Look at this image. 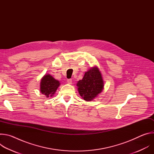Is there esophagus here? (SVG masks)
<instances>
[{"instance_id":"1","label":"esophagus","mask_w":154,"mask_h":154,"mask_svg":"<svg viewBox=\"0 0 154 154\" xmlns=\"http://www.w3.org/2000/svg\"><path fill=\"white\" fill-rule=\"evenodd\" d=\"M67 82H68L69 84H72V79H68V80H67Z\"/></svg>"}]
</instances>
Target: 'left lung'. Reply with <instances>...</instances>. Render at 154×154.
Here are the masks:
<instances>
[{
  "mask_svg": "<svg viewBox=\"0 0 154 154\" xmlns=\"http://www.w3.org/2000/svg\"><path fill=\"white\" fill-rule=\"evenodd\" d=\"M77 86L80 96L86 101H91L100 94L104 86L101 72L97 67H93L85 73Z\"/></svg>",
  "mask_w": 154,
  "mask_h": 154,
  "instance_id": "left-lung-1",
  "label": "left lung"
}]
</instances>
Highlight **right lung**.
Segmentation results:
<instances>
[{
  "mask_svg": "<svg viewBox=\"0 0 154 154\" xmlns=\"http://www.w3.org/2000/svg\"><path fill=\"white\" fill-rule=\"evenodd\" d=\"M60 83L50 74L44 75L40 82V91L46 97H52L56 92Z\"/></svg>",
  "mask_w": 154,
  "mask_h": 154,
  "instance_id": "1",
  "label": "right lung"
}]
</instances>
